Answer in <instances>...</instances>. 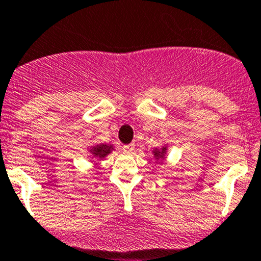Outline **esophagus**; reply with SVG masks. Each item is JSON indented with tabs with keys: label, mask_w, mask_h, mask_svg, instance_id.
Wrapping results in <instances>:
<instances>
[{
	"label": "esophagus",
	"mask_w": 261,
	"mask_h": 261,
	"mask_svg": "<svg viewBox=\"0 0 261 261\" xmlns=\"http://www.w3.org/2000/svg\"><path fill=\"white\" fill-rule=\"evenodd\" d=\"M134 146H135V145H134V144L123 145V146H122V150H123V151H125V152H133Z\"/></svg>",
	"instance_id": "1"
}]
</instances>
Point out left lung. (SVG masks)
<instances>
[{"mask_svg":"<svg viewBox=\"0 0 261 261\" xmlns=\"http://www.w3.org/2000/svg\"><path fill=\"white\" fill-rule=\"evenodd\" d=\"M156 153H159V151H155V155H156Z\"/></svg>","mask_w":261,"mask_h":261,"instance_id":"left-lung-1","label":"left lung"}]
</instances>
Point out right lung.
I'll use <instances>...</instances> for the list:
<instances>
[{
  "label": "right lung",
  "instance_id": "1",
  "mask_svg": "<svg viewBox=\"0 0 261 261\" xmlns=\"http://www.w3.org/2000/svg\"><path fill=\"white\" fill-rule=\"evenodd\" d=\"M110 150H111V146L110 145H98L97 147H95L94 150H92V152H94L95 156H98V158H105V156H108L110 153Z\"/></svg>",
  "mask_w": 261,
  "mask_h": 261
}]
</instances>
